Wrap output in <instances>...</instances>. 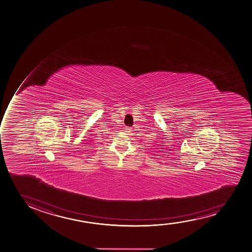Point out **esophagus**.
<instances>
[{
	"label": "esophagus",
	"mask_w": 252,
	"mask_h": 252,
	"mask_svg": "<svg viewBox=\"0 0 252 252\" xmlns=\"http://www.w3.org/2000/svg\"><path fill=\"white\" fill-rule=\"evenodd\" d=\"M125 131L127 133V134H130V133L132 131V129H131L130 127H128V126H126V127L125 128Z\"/></svg>",
	"instance_id": "esophagus-1"
}]
</instances>
